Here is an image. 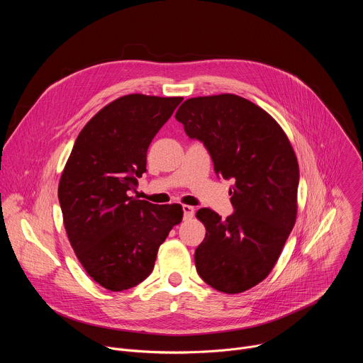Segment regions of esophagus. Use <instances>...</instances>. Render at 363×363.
Returning <instances> with one entry per match:
<instances>
[{
	"mask_svg": "<svg viewBox=\"0 0 363 363\" xmlns=\"http://www.w3.org/2000/svg\"><path fill=\"white\" fill-rule=\"evenodd\" d=\"M182 210H184V218L185 220H191L195 216V208L191 205H184Z\"/></svg>",
	"mask_w": 363,
	"mask_h": 363,
	"instance_id": "obj_1",
	"label": "esophagus"
}]
</instances>
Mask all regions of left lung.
I'll use <instances>...</instances> for the list:
<instances>
[{
  "mask_svg": "<svg viewBox=\"0 0 363 363\" xmlns=\"http://www.w3.org/2000/svg\"><path fill=\"white\" fill-rule=\"evenodd\" d=\"M177 121L211 155L217 177L233 179L234 213L225 220L201 208L205 238L195 250L199 277L234 294L263 281L273 270L297 216L298 165L279 123L235 94L192 97Z\"/></svg>",
  "mask_w": 363,
  "mask_h": 363,
  "instance_id": "left-lung-1",
  "label": "left lung"
}]
</instances>
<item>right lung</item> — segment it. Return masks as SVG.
<instances>
[{
	"instance_id": "right-lung-1",
	"label": "right lung",
	"mask_w": 363,
	"mask_h": 363,
	"mask_svg": "<svg viewBox=\"0 0 363 363\" xmlns=\"http://www.w3.org/2000/svg\"><path fill=\"white\" fill-rule=\"evenodd\" d=\"M182 97L128 94L79 133L59 184L69 241L87 274L112 291L143 281L160 245L184 216L179 203L130 196L146 172L147 147Z\"/></svg>"
}]
</instances>
